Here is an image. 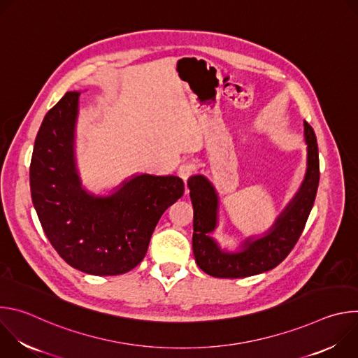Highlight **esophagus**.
I'll use <instances>...</instances> for the list:
<instances>
[{
  "instance_id": "34e87169",
  "label": "esophagus",
  "mask_w": 358,
  "mask_h": 358,
  "mask_svg": "<svg viewBox=\"0 0 358 358\" xmlns=\"http://www.w3.org/2000/svg\"><path fill=\"white\" fill-rule=\"evenodd\" d=\"M178 177L184 181H187L191 176L195 174V164L191 163V162H184L180 167H178V171H177Z\"/></svg>"
}]
</instances>
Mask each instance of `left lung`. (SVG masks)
<instances>
[{
	"label": "left lung",
	"instance_id": "obj_1",
	"mask_svg": "<svg viewBox=\"0 0 358 358\" xmlns=\"http://www.w3.org/2000/svg\"><path fill=\"white\" fill-rule=\"evenodd\" d=\"M304 140L308 144V170L299 191L272 228L258 239H245L238 252L222 250L211 236L217 228L220 203L214 185L199 174L188 178L194 207L192 250L196 265L203 272L227 279L253 276L276 268L290 253L313 208L320 180L317 138L308 122H304Z\"/></svg>",
	"mask_w": 358,
	"mask_h": 358
}]
</instances>
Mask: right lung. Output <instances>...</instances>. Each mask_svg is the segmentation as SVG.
I'll list each match as a JSON object with an SVG mask.
<instances>
[{
    "label": "right lung",
    "instance_id": "1",
    "mask_svg": "<svg viewBox=\"0 0 358 358\" xmlns=\"http://www.w3.org/2000/svg\"><path fill=\"white\" fill-rule=\"evenodd\" d=\"M80 92H68L50 109L35 138L29 167L34 207L50 245L72 268L96 276L136 268L164 211L182 196L176 176L140 174L113 194L82 188L75 163Z\"/></svg>",
    "mask_w": 358,
    "mask_h": 358
}]
</instances>
